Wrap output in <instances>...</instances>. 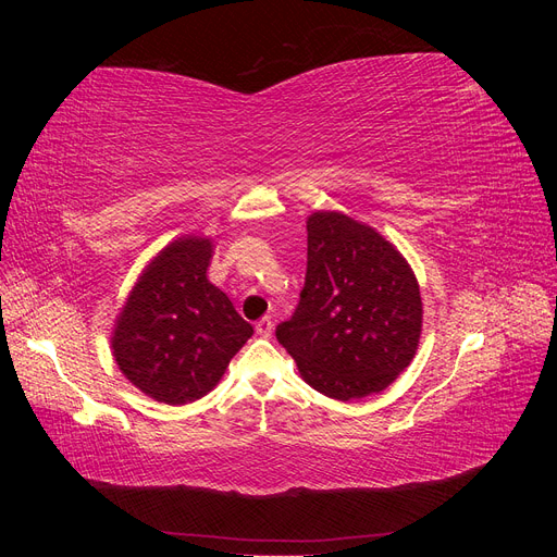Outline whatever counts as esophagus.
<instances>
[{
  "label": "esophagus",
  "mask_w": 557,
  "mask_h": 557,
  "mask_svg": "<svg viewBox=\"0 0 557 557\" xmlns=\"http://www.w3.org/2000/svg\"><path fill=\"white\" fill-rule=\"evenodd\" d=\"M256 332H258L260 336H272V332H274V320L269 318V315L260 318L258 323H256Z\"/></svg>",
  "instance_id": "34e87169"
}]
</instances>
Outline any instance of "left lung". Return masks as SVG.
<instances>
[{"label":"left lung","mask_w":557,"mask_h":557,"mask_svg":"<svg viewBox=\"0 0 557 557\" xmlns=\"http://www.w3.org/2000/svg\"><path fill=\"white\" fill-rule=\"evenodd\" d=\"M307 232L305 288L276 339L318 393L348 401L385 391L411 364L423 327L411 267L344 213H311Z\"/></svg>","instance_id":"obj_1"}]
</instances>
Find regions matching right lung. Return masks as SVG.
Segmentation results:
<instances>
[{"label": "right lung", "mask_w": 557, "mask_h": 557, "mask_svg": "<svg viewBox=\"0 0 557 557\" xmlns=\"http://www.w3.org/2000/svg\"><path fill=\"white\" fill-rule=\"evenodd\" d=\"M211 239L181 237L134 285L111 336L125 379L164 404L205 397L250 339V323L207 278Z\"/></svg>", "instance_id": "1"}]
</instances>
